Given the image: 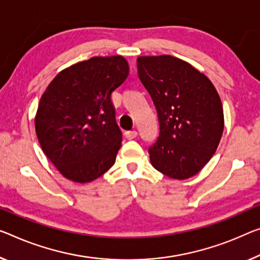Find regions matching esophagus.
<instances>
[{"label": "esophagus", "instance_id": "esophagus-1", "mask_svg": "<svg viewBox=\"0 0 260 260\" xmlns=\"http://www.w3.org/2000/svg\"><path fill=\"white\" fill-rule=\"evenodd\" d=\"M138 136V133L136 130H133V131H126L125 133V137L127 139H134Z\"/></svg>", "mask_w": 260, "mask_h": 260}]
</instances>
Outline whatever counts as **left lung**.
Instances as JSON below:
<instances>
[{"mask_svg":"<svg viewBox=\"0 0 260 260\" xmlns=\"http://www.w3.org/2000/svg\"><path fill=\"white\" fill-rule=\"evenodd\" d=\"M137 67L160 130L149 149L151 164L171 179L194 177L216 152L224 129L216 88L189 62L169 54L138 57Z\"/></svg>","mask_w":260,"mask_h":260,"instance_id":"left-lung-1","label":"left lung"}]
</instances>
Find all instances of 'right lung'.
Returning <instances> with one entry per match:
<instances>
[{
  "label": "right lung",
  "mask_w": 260,
  "mask_h": 260,
  "mask_svg": "<svg viewBox=\"0 0 260 260\" xmlns=\"http://www.w3.org/2000/svg\"><path fill=\"white\" fill-rule=\"evenodd\" d=\"M122 55L93 57L55 75L35 116L44 153L71 181L88 183L116 160L122 133L111 94L129 75Z\"/></svg>",
  "instance_id": "1"
}]
</instances>
